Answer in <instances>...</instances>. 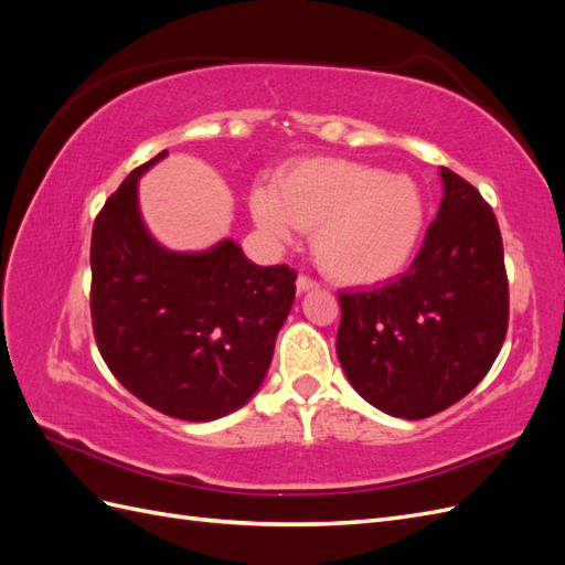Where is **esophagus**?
<instances>
[{
    "instance_id": "1",
    "label": "esophagus",
    "mask_w": 565,
    "mask_h": 565,
    "mask_svg": "<svg viewBox=\"0 0 565 565\" xmlns=\"http://www.w3.org/2000/svg\"><path fill=\"white\" fill-rule=\"evenodd\" d=\"M320 285L313 280V278H309V276H299L297 278V292L299 295H303V292H311V289H318Z\"/></svg>"
}]
</instances>
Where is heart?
<instances>
[{"mask_svg":"<svg viewBox=\"0 0 565 565\" xmlns=\"http://www.w3.org/2000/svg\"><path fill=\"white\" fill-rule=\"evenodd\" d=\"M249 207L273 243H289L297 228L313 231L320 270L351 287L401 276L426 231V198L413 177L351 160L292 162L276 188H256Z\"/></svg>","mask_w":565,"mask_h":565,"instance_id":"b5f03b06","label":"heart"}]
</instances>
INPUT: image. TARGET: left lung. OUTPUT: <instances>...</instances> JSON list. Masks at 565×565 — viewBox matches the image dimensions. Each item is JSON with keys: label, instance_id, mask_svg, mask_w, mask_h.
Listing matches in <instances>:
<instances>
[{"label": "left lung", "instance_id": "obj_1", "mask_svg": "<svg viewBox=\"0 0 565 565\" xmlns=\"http://www.w3.org/2000/svg\"><path fill=\"white\" fill-rule=\"evenodd\" d=\"M443 200L415 262L393 282L341 292L337 355L377 409L424 419L481 382L509 324L498 218L476 188L440 167Z\"/></svg>", "mask_w": 565, "mask_h": 565}]
</instances>
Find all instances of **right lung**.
<instances>
[{
    "mask_svg": "<svg viewBox=\"0 0 565 565\" xmlns=\"http://www.w3.org/2000/svg\"><path fill=\"white\" fill-rule=\"evenodd\" d=\"M136 167L92 233V320L106 365L158 413L212 422L259 391L295 301L297 273L256 266L231 237L204 252L162 247L139 212Z\"/></svg>",
    "mask_w": 565,
    "mask_h": 565,
    "instance_id": "obj_1",
    "label": "right lung"
}]
</instances>
